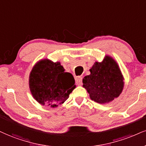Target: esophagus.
Instances as JSON below:
<instances>
[{"label": "esophagus", "instance_id": "obj_1", "mask_svg": "<svg viewBox=\"0 0 146 146\" xmlns=\"http://www.w3.org/2000/svg\"><path fill=\"white\" fill-rule=\"evenodd\" d=\"M76 82L78 85H81L82 83V77L78 76V78H76Z\"/></svg>", "mask_w": 146, "mask_h": 146}]
</instances>
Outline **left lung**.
<instances>
[{
  "label": "left lung",
  "mask_w": 146,
  "mask_h": 146,
  "mask_svg": "<svg viewBox=\"0 0 146 146\" xmlns=\"http://www.w3.org/2000/svg\"><path fill=\"white\" fill-rule=\"evenodd\" d=\"M90 72L91 74L84 76L82 82L91 100L104 104L119 96L123 89V78L114 59L106 56L102 62H95Z\"/></svg>",
  "instance_id": "left-lung-1"
}]
</instances>
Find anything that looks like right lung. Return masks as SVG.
<instances>
[{"label": "right lung", "instance_id": "right-lung-1", "mask_svg": "<svg viewBox=\"0 0 146 146\" xmlns=\"http://www.w3.org/2000/svg\"><path fill=\"white\" fill-rule=\"evenodd\" d=\"M29 84L35 100L52 108L64 103L76 87L73 76L65 72L60 63L48 59L40 61L33 68Z\"/></svg>", "mask_w": 146, "mask_h": 146}]
</instances>
